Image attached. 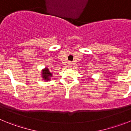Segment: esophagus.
Masks as SVG:
<instances>
[{"instance_id":"34e87169","label":"esophagus","mask_w":131,"mask_h":131,"mask_svg":"<svg viewBox=\"0 0 131 131\" xmlns=\"http://www.w3.org/2000/svg\"><path fill=\"white\" fill-rule=\"evenodd\" d=\"M69 66H71V63H69Z\"/></svg>"}]
</instances>
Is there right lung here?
Returning <instances> with one entry per match:
<instances>
[{
	"label": "right lung",
	"mask_w": 131,
	"mask_h": 131,
	"mask_svg": "<svg viewBox=\"0 0 131 131\" xmlns=\"http://www.w3.org/2000/svg\"><path fill=\"white\" fill-rule=\"evenodd\" d=\"M42 77L44 78V79L46 80V81H48L50 79V77L52 76V73L50 72V71L48 70V68H46L43 70L42 73Z\"/></svg>",
	"instance_id": "1"
}]
</instances>
